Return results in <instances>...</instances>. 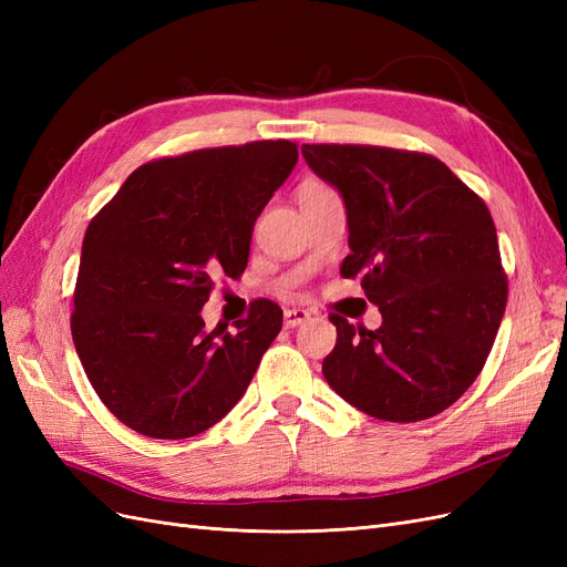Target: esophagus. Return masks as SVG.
<instances>
[{
  "instance_id": "esophagus-1",
  "label": "esophagus",
  "mask_w": 567,
  "mask_h": 567,
  "mask_svg": "<svg viewBox=\"0 0 567 567\" xmlns=\"http://www.w3.org/2000/svg\"><path fill=\"white\" fill-rule=\"evenodd\" d=\"M307 319H310V312L307 310H300V307H290V310L284 312V323L286 329H296V326L305 323Z\"/></svg>"
}]
</instances>
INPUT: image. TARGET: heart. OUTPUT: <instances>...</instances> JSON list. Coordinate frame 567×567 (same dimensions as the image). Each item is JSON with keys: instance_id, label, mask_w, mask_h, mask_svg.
<instances>
[{"instance_id": "heart-1", "label": "heart", "mask_w": 567, "mask_h": 567, "mask_svg": "<svg viewBox=\"0 0 567 567\" xmlns=\"http://www.w3.org/2000/svg\"><path fill=\"white\" fill-rule=\"evenodd\" d=\"M323 192H333V188H331V186H326L323 182L310 179V182H305V184L300 186L298 196H307V194H323Z\"/></svg>"}]
</instances>
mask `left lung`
<instances>
[{
	"mask_svg": "<svg viewBox=\"0 0 567 567\" xmlns=\"http://www.w3.org/2000/svg\"><path fill=\"white\" fill-rule=\"evenodd\" d=\"M348 210L346 279L362 277L383 323L329 315L338 340L321 371L364 414L414 423L452 406L483 371L508 281L485 200L435 156L362 144H302Z\"/></svg>",
	"mask_w": 567,
	"mask_h": 567,
	"instance_id": "1",
	"label": "left lung"
}]
</instances>
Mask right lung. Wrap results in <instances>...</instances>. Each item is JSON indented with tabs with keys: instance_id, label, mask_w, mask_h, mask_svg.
<instances>
[{
	"instance_id": "obj_1",
	"label": "right lung",
	"mask_w": 567,
	"mask_h": 567,
	"mask_svg": "<svg viewBox=\"0 0 567 567\" xmlns=\"http://www.w3.org/2000/svg\"><path fill=\"white\" fill-rule=\"evenodd\" d=\"M298 163L265 140L136 167L90 221L71 331L111 414L156 440L208 431L244 398L279 336L277 302L255 300L236 331H205L217 277L244 274L255 219Z\"/></svg>"
}]
</instances>
